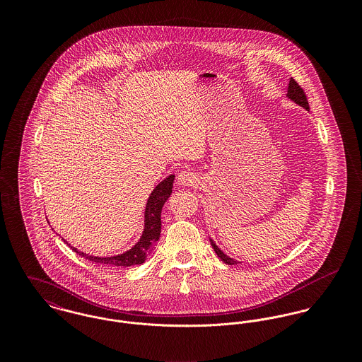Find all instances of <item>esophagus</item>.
<instances>
[{
	"instance_id": "esophagus-1",
	"label": "esophagus",
	"mask_w": 362,
	"mask_h": 362,
	"mask_svg": "<svg viewBox=\"0 0 362 362\" xmlns=\"http://www.w3.org/2000/svg\"><path fill=\"white\" fill-rule=\"evenodd\" d=\"M177 181H178V185L192 187V185H195L198 182V177H197V174L192 170H182L178 174Z\"/></svg>"
}]
</instances>
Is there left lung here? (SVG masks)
Instances as JSON below:
<instances>
[{"mask_svg": "<svg viewBox=\"0 0 362 362\" xmlns=\"http://www.w3.org/2000/svg\"><path fill=\"white\" fill-rule=\"evenodd\" d=\"M287 98L290 99V100H293L294 103L298 104V105H301V107H304V108H310V104H308V100H307V96H305V93H304V89L291 78L290 79V83H288V90H287ZM210 244H211V247H213V250H214V252L217 254V257L221 259L224 263H227V264H237V263H240V262H237L235 259L230 258V257H227L216 244H214V241L213 240H210Z\"/></svg>", "mask_w": 362, "mask_h": 362, "instance_id": "8db88e82", "label": "left lung"}]
</instances>
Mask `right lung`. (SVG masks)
Listing matches in <instances>:
<instances>
[{
  "mask_svg": "<svg viewBox=\"0 0 362 362\" xmlns=\"http://www.w3.org/2000/svg\"><path fill=\"white\" fill-rule=\"evenodd\" d=\"M174 177L175 175H173V174L168 175L158 185H156L155 189L152 191L146 207H145L144 233H142L139 241L131 250H128L127 252L119 254V255L104 257V258L103 257L88 255V254L81 252L76 248L71 247L72 251H75L76 254H79L81 257H83L88 260L96 262V263L103 264L107 267H129V266H135V264H142L148 259L149 254L153 251L156 243L158 241L160 231H161V209L173 192Z\"/></svg>",
  "mask_w": 362,
  "mask_h": 362,
  "instance_id": "obj_1",
  "label": "right lung"
}]
</instances>
